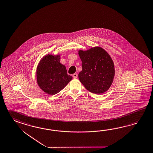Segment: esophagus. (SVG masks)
Here are the masks:
<instances>
[{"label": "esophagus", "instance_id": "34e87169", "mask_svg": "<svg viewBox=\"0 0 153 153\" xmlns=\"http://www.w3.org/2000/svg\"><path fill=\"white\" fill-rule=\"evenodd\" d=\"M73 77L74 79H76L78 78V74L76 73H75L73 75Z\"/></svg>", "mask_w": 153, "mask_h": 153}]
</instances>
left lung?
<instances>
[{"label": "left lung", "instance_id": "left-lung-1", "mask_svg": "<svg viewBox=\"0 0 153 153\" xmlns=\"http://www.w3.org/2000/svg\"><path fill=\"white\" fill-rule=\"evenodd\" d=\"M82 71L79 73L80 82L87 90L94 94H102L110 88L115 76L113 60L105 50L94 47L79 50Z\"/></svg>", "mask_w": 153, "mask_h": 153}]
</instances>
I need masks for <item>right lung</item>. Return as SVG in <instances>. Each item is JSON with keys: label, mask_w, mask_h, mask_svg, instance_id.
<instances>
[{"label": "right lung", "mask_w": 153, "mask_h": 153, "mask_svg": "<svg viewBox=\"0 0 153 153\" xmlns=\"http://www.w3.org/2000/svg\"><path fill=\"white\" fill-rule=\"evenodd\" d=\"M60 54L44 55L36 67L37 84L44 92L51 95L63 90L73 79L67 74L66 67L60 62Z\"/></svg>", "instance_id": "right-lung-1"}]
</instances>
